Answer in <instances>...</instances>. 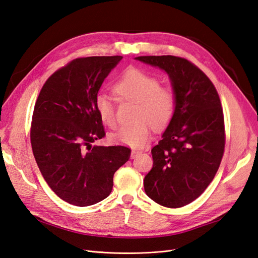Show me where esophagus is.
Segmentation results:
<instances>
[{
	"instance_id": "obj_1",
	"label": "esophagus",
	"mask_w": 258,
	"mask_h": 258,
	"mask_svg": "<svg viewBox=\"0 0 258 258\" xmlns=\"http://www.w3.org/2000/svg\"><path fill=\"white\" fill-rule=\"evenodd\" d=\"M140 154H142V152H141V151L132 150V152H131V158H137Z\"/></svg>"
}]
</instances>
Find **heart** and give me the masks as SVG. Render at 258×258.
I'll return each mask as SVG.
<instances>
[{
    "mask_svg": "<svg viewBox=\"0 0 258 258\" xmlns=\"http://www.w3.org/2000/svg\"><path fill=\"white\" fill-rule=\"evenodd\" d=\"M114 91L122 100L137 102L135 122L124 124L111 135L115 143L139 147L151 139L153 127L166 128L176 111V97L172 88L159 86V81L142 70L131 68L114 84ZM95 106L101 121L107 127L116 126L114 101L104 93H98Z\"/></svg>",
    "mask_w": 258,
    "mask_h": 258,
    "instance_id": "heart-1",
    "label": "heart"
}]
</instances>
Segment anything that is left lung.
I'll use <instances>...</instances> for the list:
<instances>
[{
  "instance_id": "left-lung-1",
  "label": "left lung",
  "mask_w": 258,
  "mask_h": 258,
  "mask_svg": "<svg viewBox=\"0 0 258 258\" xmlns=\"http://www.w3.org/2000/svg\"><path fill=\"white\" fill-rule=\"evenodd\" d=\"M169 74L176 111L152 148L153 169L144 178L148 197L166 208H182L197 199L213 181L225 150L223 107L209 77L185 58H136Z\"/></svg>"
}]
</instances>
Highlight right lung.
<instances>
[{
  "instance_id": "add662e5",
  "label": "right lung",
  "mask_w": 258,
  "mask_h": 258,
  "mask_svg": "<svg viewBox=\"0 0 258 258\" xmlns=\"http://www.w3.org/2000/svg\"><path fill=\"white\" fill-rule=\"evenodd\" d=\"M121 56L76 58L45 82L34 105L30 139L35 161L52 191L87 207L105 199L114 173L131 155L127 146H91L105 137L95 99Z\"/></svg>"
}]
</instances>
